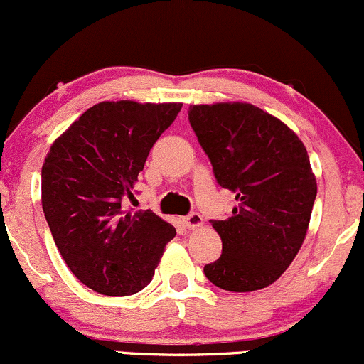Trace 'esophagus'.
Returning <instances> with one entry per match:
<instances>
[{"mask_svg": "<svg viewBox=\"0 0 364 364\" xmlns=\"http://www.w3.org/2000/svg\"><path fill=\"white\" fill-rule=\"evenodd\" d=\"M203 223H204L203 216L196 213V211H193V213H189L187 216H183V225L191 228V230H194V228H201Z\"/></svg>", "mask_w": 364, "mask_h": 364, "instance_id": "obj_1", "label": "esophagus"}]
</instances>
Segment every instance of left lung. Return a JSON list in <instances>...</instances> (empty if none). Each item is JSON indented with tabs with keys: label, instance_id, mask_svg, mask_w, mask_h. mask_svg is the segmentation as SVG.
Segmentation results:
<instances>
[{
	"label": "left lung",
	"instance_id": "1",
	"mask_svg": "<svg viewBox=\"0 0 364 364\" xmlns=\"http://www.w3.org/2000/svg\"><path fill=\"white\" fill-rule=\"evenodd\" d=\"M189 122L216 182L239 203L228 218L211 220L222 256L204 275L232 292L268 287L308 232L316 198L308 151L284 122L249 103L194 105Z\"/></svg>",
	"mask_w": 364,
	"mask_h": 364
}]
</instances>
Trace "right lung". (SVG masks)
Listing matches in <instances>:
<instances>
[{
    "mask_svg": "<svg viewBox=\"0 0 364 364\" xmlns=\"http://www.w3.org/2000/svg\"><path fill=\"white\" fill-rule=\"evenodd\" d=\"M181 103L103 101L53 142L41 171L43 211L73 275L105 296H130L149 284L175 228L124 201Z\"/></svg>",
    "mask_w": 364,
    "mask_h": 364,
    "instance_id": "obj_1",
    "label": "right lung"
}]
</instances>
